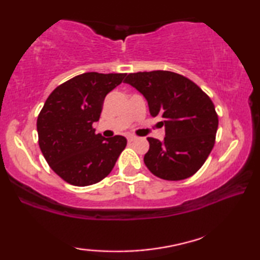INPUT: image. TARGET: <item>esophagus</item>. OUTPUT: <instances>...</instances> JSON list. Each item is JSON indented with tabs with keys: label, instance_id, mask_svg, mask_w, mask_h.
Masks as SVG:
<instances>
[{
	"label": "esophagus",
	"instance_id": "1",
	"mask_svg": "<svg viewBox=\"0 0 260 260\" xmlns=\"http://www.w3.org/2000/svg\"><path fill=\"white\" fill-rule=\"evenodd\" d=\"M126 139H127V142H134L135 139H137V137L134 136V135H127Z\"/></svg>",
	"mask_w": 260,
	"mask_h": 260
}]
</instances>
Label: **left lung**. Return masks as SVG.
<instances>
[{
  "label": "left lung",
  "mask_w": 260,
  "mask_h": 260,
  "mask_svg": "<svg viewBox=\"0 0 260 260\" xmlns=\"http://www.w3.org/2000/svg\"><path fill=\"white\" fill-rule=\"evenodd\" d=\"M124 82L148 101L152 117L165 126L164 141L148 137L146 168L165 180H182L194 175L214 145L218 115L210 97L183 75L167 70L126 75Z\"/></svg>",
  "instance_id": "obj_1"
}]
</instances>
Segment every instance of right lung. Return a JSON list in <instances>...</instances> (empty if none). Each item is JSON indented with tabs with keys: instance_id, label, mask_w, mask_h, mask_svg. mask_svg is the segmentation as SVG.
I'll return each instance as SVG.
<instances>
[{
	"instance_id": "obj_1",
	"label": "right lung",
	"mask_w": 260,
	"mask_h": 260,
	"mask_svg": "<svg viewBox=\"0 0 260 260\" xmlns=\"http://www.w3.org/2000/svg\"><path fill=\"white\" fill-rule=\"evenodd\" d=\"M125 74L85 73L58 85L37 117L39 144L55 174L75 186L105 178L126 146V138L95 134L105 96Z\"/></svg>"
}]
</instances>
